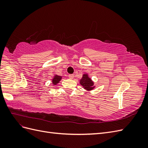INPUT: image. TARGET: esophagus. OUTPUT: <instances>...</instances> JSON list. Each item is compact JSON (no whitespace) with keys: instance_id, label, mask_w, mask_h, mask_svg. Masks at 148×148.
<instances>
[{"instance_id":"esophagus-1","label":"esophagus","mask_w":148,"mask_h":148,"mask_svg":"<svg viewBox=\"0 0 148 148\" xmlns=\"http://www.w3.org/2000/svg\"><path fill=\"white\" fill-rule=\"evenodd\" d=\"M69 77L70 79H73L74 78V75H69Z\"/></svg>"}]
</instances>
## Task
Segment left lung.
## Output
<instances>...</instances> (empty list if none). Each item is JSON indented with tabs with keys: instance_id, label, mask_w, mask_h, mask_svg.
<instances>
[{
	"instance_id": "obj_1",
	"label": "left lung",
	"mask_w": 148,
	"mask_h": 148,
	"mask_svg": "<svg viewBox=\"0 0 148 148\" xmlns=\"http://www.w3.org/2000/svg\"><path fill=\"white\" fill-rule=\"evenodd\" d=\"M79 83L83 86V88L88 91H91L95 88L93 81L87 73H84L83 75L82 79L79 80Z\"/></svg>"
}]
</instances>
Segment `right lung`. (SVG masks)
Masks as SVG:
<instances>
[{
  "mask_svg": "<svg viewBox=\"0 0 148 148\" xmlns=\"http://www.w3.org/2000/svg\"><path fill=\"white\" fill-rule=\"evenodd\" d=\"M62 77L57 75H54L53 76V78L52 79V84L53 85H57L58 83L60 82V80L62 79Z\"/></svg>",
  "mask_w": 148,
  "mask_h": 148,
  "instance_id": "add662e5",
  "label": "right lung"
}]
</instances>
